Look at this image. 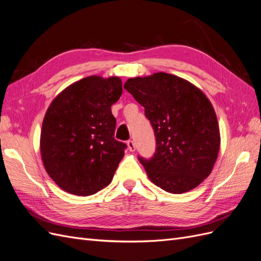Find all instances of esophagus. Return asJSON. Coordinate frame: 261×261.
Instances as JSON below:
<instances>
[{"label": "esophagus", "mask_w": 261, "mask_h": 261, "mask_svg": "<svg viewBox=\"0 0 261 261\" xmlns=\"http://www.w3.org/2000/svg\"><path fill=\"white\" fill-rule=\"evenodd\" d=\"M127 145H128V148H129L130 152H134V150H136V143H134L132 140L128 141Z\"/></svg>", "instance_id": "obj_1"}]
</instances>
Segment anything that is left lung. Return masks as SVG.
Segmentation results:
<instances>
[{
  "instance_id": "obj_1",
  "label": "left lung",
  "mask_w": 261,
  "mask_h": 261,
  "mask_svg": "<svg viewBox=\"0 0 261 261\" xmlns=\"http://www.w3.org/2000/svg\"><path fill=\"white\" fill-rule=\"evenodd\" d=\"M123 88L145 108L155 132L154 156L139 157L149 180L172 194L195 189L212 173L220 148L219 124L208 97L166 72L130 78Z\"/></svg>"
}]
</instances>
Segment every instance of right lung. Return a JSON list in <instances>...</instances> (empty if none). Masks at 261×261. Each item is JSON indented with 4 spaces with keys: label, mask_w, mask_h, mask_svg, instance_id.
Segmentation results:
<instances>
[{
    "label": "right lung",
    "mask_w": 261,
    "mask_h": 261,
    "mask_svg": "<svg viewBox=\"0 0 261 261\" xmlns=\"http://www.w3.org/2000/svg\"><path fill=\"white\" fill-rule=\"evenodd\" d=\"M122 94L119 77L90 75L67 87L48 106L40 152L62 190L89 196L112 182L127 145L116 141L112 105Z\"/></svg>",
    "instance_id": "obj_1"
}]
</instances>
